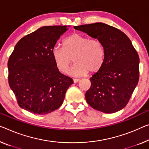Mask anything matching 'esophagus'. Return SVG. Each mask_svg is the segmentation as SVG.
Masks as SVG:
<instances>
[{
	"instance_id": "esophagus-1",
	"label": "esophagus",
	"mask_w": 149,
	"mask_h": 149,
	"mask_svg": "<svg viewBox=\"0 0 149 149\" xmlns=\"http://www.w3.org/2000/svg\"><path fill=\"white\" fill-rule=\"evenodd\" d=\"M73 80H74V83H77V82L79 81V79H76V78H75V79H73Z\"/></svg>"
}]
</instances>
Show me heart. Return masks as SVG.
Here are the masks:
<instances>
[{"label":"heart","instance_id":"b5f03b06","mask_svg":"<svg viewBox=\"0 0 149 149\" xmlns=\"http://www.w3.org/2000/svg\"><path fill=\"white\" fill-rule=\"evenodd\" d=\"M52 57L57 69L63 73L68 72L74 57L75 64L70 74L81 76L89 70L96 72L102 68L105 59V51L100 40L74 33L64 39L63 47H53Z\"/></svg>","mask_w":149,"mask_h":149}]
</instances>
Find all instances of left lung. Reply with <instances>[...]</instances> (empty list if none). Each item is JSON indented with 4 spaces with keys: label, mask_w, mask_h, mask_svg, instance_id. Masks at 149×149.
Wrapping results in <instances>:
<instances>
[{
    "label": "left lung",
    "mask_w": 149,
    "mask_h": 149,
    "mask_svg": "<svg viewBox=\"0 0 149 149\" xmlns=\"http://www.w3.org/2000/svg\"><path fill=\"white\" fill-rule=\"evenodd\" d=\"M100 40L105 51L103 65L90 78L86 100L104 113L120 110L129 102L139 79V57L130 39L120 30L102 23L74 26Z\"/></svg>",
    "instance_id": "left-lung-1"
}]
</instances>
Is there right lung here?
<instances>
[{
  "mask_svg": "<svg viewBox=\"0 0 149 149\" xmlns=\"http://www.w3.org/2000/svg\"><path fill=\"white\" fill-rule=\"evenodd\" d=\"M67 26H45L21 39L8 61V84L20 107L35 114L59 108L74 84L59 72L52 57Z\"/></svg>",
  "mask_w": 149,
  "mask_h": 149,
  "instance_id": "add662e5",
  "label": "right lung"
}]
</instances>
